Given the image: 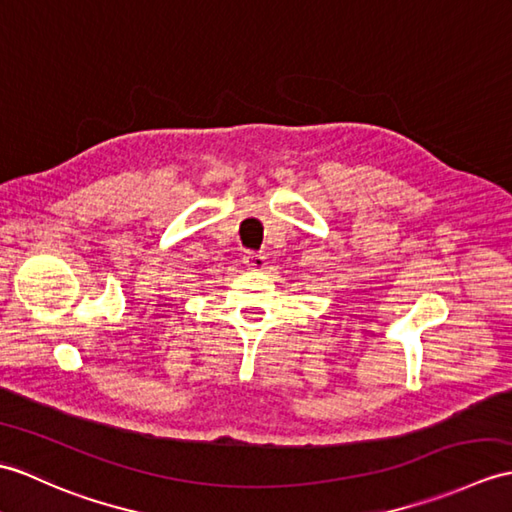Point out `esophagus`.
I'll list each match as a JSON object with an SVG mask.
<instances>
[{
    "label": "esophagus",
    "mask_w": 512,
    "mask_h": 512,
    "mask_svg": "<svg viewBox=\"0 0 512 512\" xmlns=\"http://www.w3.org/2000/svg\"><path fill=\"white\" fill-rule=\"evenodd\" d=\"M244 266L248 270H261V268L266 266V257L259 255V253L248 251V253H244Z\"/></svg>",
    "instance_id": "obj_1"
}]
</instances>
